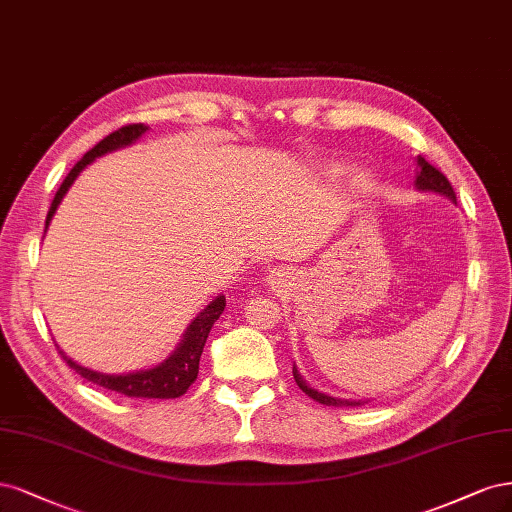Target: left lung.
<instances>
[{"label":"left lung","mask_w":512,"mask_h":512,"mask_svg":"<svg viewBox=\"0 0 512 512\" xmlns=\"http://www.w3.org/2000/svg\"><path fill=\"white\" fill-rule=\"evenodd\" d=\"M417 163H419V172H417L415 185H417L421 191H434V193H440V195H447L449 200L455 202V191H453V187H451V183H449V178L444 176L438 168H434L432 163H427L423 157H419ZM293 378H295V383H298V387L308 395V398H312V400L319 402V404H325V406H353V408L366 404V402L336 400V398H329V395H325V393H319V391H315V389H310V387L302 381V376L298 374V370H293Z\"/></svg>","instance_id":"1"}]
</instances>
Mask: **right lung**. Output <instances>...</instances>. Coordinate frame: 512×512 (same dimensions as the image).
I'll use <instances>...</instances> for the list:
<instances>
[{
  "instance_id": "right-lung-1",
  "label": "right lung",
  "mask_w": 512,
  "mask_h": 512,
  "mask_svg": "<svg viewBox=\"0 0 512 512\" xmlns=\"http://www.w3.org/2000/svg\"><path fill=\"white\" fill-rule=\"evenodd\" d=\"M146 129L148 127L142 125V123L125 125L117 131H112L110 136H106L102 142H97L89 153H85V157H82L76 163V166L70 170V174L65 176V180L61 183L59 191L55 193V200H53V204H51V208H48V214H46V227H48V223H51L57 206L61 204V197L65 195V191L70 189V185L74 183V178L80 174L82 168L87 166V163H91L95 157H100L108 151H114V148H121V146H127L134 140H138ZM223 308H225L223 295L217 300H212L210 306L204 312H200V317H197L189 325L187 334H185L183 342H180L178 349L174 351V355L168 357L157 368H151V370L125 374V376H112V374L93 372V370H87V368L74 364L72 359L63 355V351H59V355L65 361H68V366L72 370H76V374H80L82 378H87L89 383H93L97 387L110 389L114 393L127 395V398H146V400L180 398V395H185L187 389L195 383L197 372H200V357H202V351H204L206 338L210 334L214 321L221 317Z\"/></svg>"
}]
</instances>
